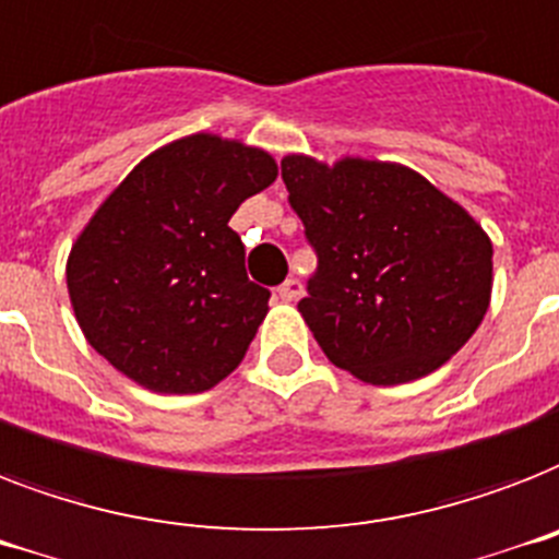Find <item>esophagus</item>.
<instances>
[{
  "mask_svg": "<svg viewBox=\"0 0 559 559\" xmlns=\"http://www.w3.org/2000/svg\"><path fill=\"white\" fill-rule=\"evenodd\" d=\"M300 294H302V283H300V280H294V276H292V280H285V283L276 288V297H280L283 302L300 300Z\"/></svg>",
  "mask_w": 559,
  "mask_h": 559,
  "instance_id": "esophagus-1",
  "label": "esophagus"
}]
</instances>
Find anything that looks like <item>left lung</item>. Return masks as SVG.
Listing matches in <instances>:
<instances>
[{"instance_id": "obj_1", "label": "left lung", "mask_w": 559, "mask_h": 559, "mask_svg": "<svg viewBox=\"0 0 559 559\" xmlns=\"http://www.w3.org/2000/svg\"><path fill=\"white\" fill-rule=\"evenodd\" d=\"M320 267L300 314L334 366L395 386L436 372L488 314L493 245L459 202L395 160L283 158Z\"/></svg>"}]
</instances>
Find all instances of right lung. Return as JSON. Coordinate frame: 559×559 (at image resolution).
<instances>
[{
    "label": "right lung",
    "mask_w": 559,
    "mask_h": 559,
    "mask_svg": "<svg viewBox=\"0 0 559 559\" xmlns=\"http://www.w3.org/2000/svg\"><path fill=\"white\" fill-rule=\"evenodd\" d=\"M276 173L262 146L213 132L146 155L103 199L66 262L88 346L158 395H193L225 381L271 297L245 274V248L227 222Z\"/></svg>",
    "instance_id": "add662e5"
}]
</instances>
